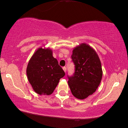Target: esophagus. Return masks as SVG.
<instances>
[{"instance_id": "obj_1", "label": "esophagus", "mask_w": 128, "mask_h": 128, "mask_svg": "<svg viewBox=\"0 0 128 128\" xmlns=\"http://www.w3.org/2000/svg\"><path fill=\"white\" fill-rule=\"evenodd\" d=\"M62 69H63V70H64V72H66V69H67V68H66V67H62Z\"/></svg>"}]
</instances>
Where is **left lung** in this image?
Instances as JSON below:
<instances>
[{"mask_svg": "<svg viewBox=\"0 0 128 128\" xmlns=\"http://www.w3.org/2000/svg\"><path fill=\"white\" fill-rule=\"evenodd\" d=\"M72 58L75 72L68 77V86L76 98L85 99L96 92L100 84L103 74L100 60L95 50L85 42L73 49Z\"/></svg>", "mask_w": 128, "mask_h": 128, "instance_id": "left-lung-1", "label": "left lung"}]
</instances>
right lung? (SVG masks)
I'll return each instance as SVG.
<instances>
[{"instance_id": "right-lung-1", "label": "right lung", "mask_w": 128, "mask_h": 128, "mask_svg": "<svg viewBox=\"0 0 128 128\" xmlns=\"http://www.w3.org/2000/svg\"><path fill=\"white\" fill-rule=\"evenodd\" d=\"M26 74L32 88L40 95H50L65 75L53 56L52 50L42 47L36 49L29 60Z\"/></svg>"}]
</instances>
